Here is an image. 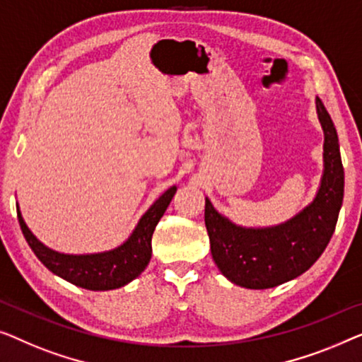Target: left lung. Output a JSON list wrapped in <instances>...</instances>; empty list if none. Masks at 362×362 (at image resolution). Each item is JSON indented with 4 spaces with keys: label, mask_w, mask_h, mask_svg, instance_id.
Wrapping results in <instances>:
<instances>
[{
    "label": "left lung",
    "mask_w": 362,
    "mask_h": 362,
    "mask_svg": "<svg viewBox=\"0 0 362 362\" xmlns=\"http://www.w3.org/2000/svg\"><path fill=\"white\" fill-rule=\"evenodd\" d=\"M317 113L325 134V170L317 197L298 215L277 226L243 228L205 200L213 261L233 284L259 290L292 281L318 261L333 236L343 205L344 170L338 134L320 98Z\"/></svg>",
    "instance_id": "left-lung-1"
}]
</instances>
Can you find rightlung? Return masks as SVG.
I'll list each match as a JSON object with an SVG mask.
<instances>
[{
    "instance_id": "1",
    "label": "right lung",
    "mask_w": 362,
    "mask_h": 362,
    "mask_svg": "<svg viewBox=\"0 0 362 362\" xmlns=\"http://www.w3.org/2000/svg\"><path fill=\"white\" fill-rule=\"evenodd\" d=\"M177 187H170L157 198L137 223L131 236L121 246L96 254H64L39 241L23 220L18 208V220L24 238L35 256L50 272L86 290H113L134 281L147 267L152 254V233L172 202Z\"/></svg>"
}]
</instances>
